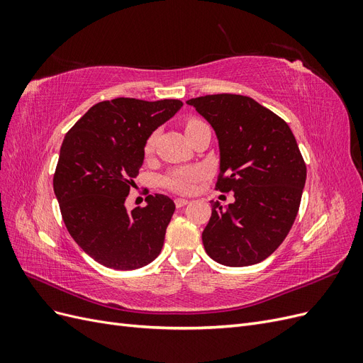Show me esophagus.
<instances>
[{
	"mask_svg": "<svg viewBox=\"0 0 363 363\" xmlns=\"http://www.w3.org/2000/svg\"><path fill=\"white\" fill-rule=\"evenodd\" d=\"M174 203H175V206H177V207H183V206H186V204L189 203V200H186V199H175Z\"/></svg>",
	"mask_w": 363,
	"mask_h": 363,
	"instance_id": "esophagus-1",
	"label": "esophagus"
}]
</instances>
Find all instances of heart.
Listing matches in <instances>:
<instances>
[{
  "label": "heart",
  "instance_id": "obj_1",
  "mask_svg": "<svg viewBox=\"0 0 363 363\" xmlns=\"http://www.w3.org/2000/svg\"><path fill=\"white\" fill-rule=\"evenodd\" d=\"M203 125L206 124L199 118L186 119L184 121L186 135H189L192 130ZM155 142H156V135H151L147 139L145 147H144L145 155H151L152 150H155ZM201 177H203V168L195 167V164H192V167H180V168H174L167 175H163L162 186L177 194H189L195 189V184L199 183Z\"/></svg>",
  "mask_w": 363,
  "mask_h": 363
}]
</instances>
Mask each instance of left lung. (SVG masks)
Returning <instances> with one entry per match:
<instances>
[{
	"label": "left lung",
	"instance_id": "left-lung-1",
	"mask_svg": "<svg viewBox=\"0 0 363 363\" xmlns=\"http://www.w3.org/2000/svg\"><path fill=\"white\" fill-rule=\"evenodd\" d=\"M186 103L216 133L215 189L235 192L227 208L212 201L204 250L225 267L255 265L280 247L298 213L306 163L295 136L280 116L250 96L216 94Z\"/></svg>",
	"mask_w": 363,
	"mask_h": 363
}]
</instances>
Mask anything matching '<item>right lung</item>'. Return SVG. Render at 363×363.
Wrapping results in <instances>:
<instances>
[{
    "label": "right lung",
    "instance_id": "1",
    "mask_svg": "<svg viewBox=\"0 0 363 363\" xmlns=\"http://www.w3.org/2000/svg\"><path fill=\"white\" fill-rule=\"evenodd\" d=\"M182 106L180 100L101 101L63 139L52 179L63 223L86 255L107 268L138 269L160 255L174 201L148 195L145 207L128 212L125 199L147 139Z\"/></svg>",
    "mask_w": 363,
    "mask_h": 363
}]
</instances>
